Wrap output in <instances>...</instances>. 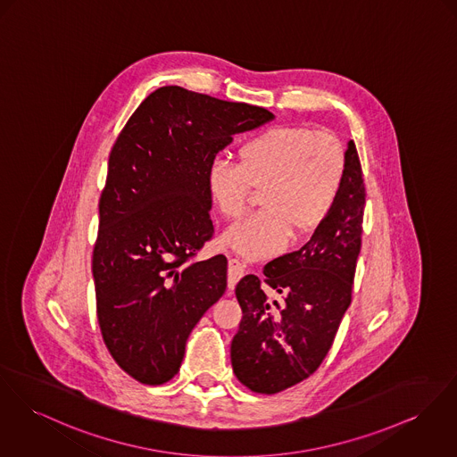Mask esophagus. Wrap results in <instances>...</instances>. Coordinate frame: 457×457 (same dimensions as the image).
Instances as JSON below:
<instances>
[{
  "instance_id": "1",
  "label": "esophagus",
  "mask_w": 457,
  "mask_h": 457,
  "mask_svg": "<svg viewBox=\"0 0 457 457\" xmlns=\"http://www.w3.org/2000/svg\"><path fill=\"white\" fill-rule=\"evenodd\" d=\"M244 271H245V266L238 259H229V264H228V287L229 288H235L237 281L244 277Z\"/></svg>"
}]
</instances>
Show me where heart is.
<instances>
[{
    "label": "heart",
    "instance_id": "heart-1",
    "mask_svg": "<svg viewBox=\"0 0 457 457\" xmlns=\"http://www.w3.org/2000/svg\"><path fill=\"white\" fill-rule=\"evenodd\" d=\"M345 177L346 153L336 136L280 125L246 139L238 165L213 160L205 186L212 205L228 220L245 213L250 189H262V212L222 235L244 259L259 261L316 233L334 211Z\"/></svg>",
    "mask_w": 457,
    "mask_h": 457
}]
</instances>
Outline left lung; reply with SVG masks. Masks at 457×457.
Returning a JSON list of instances; mask_svg holds the SVG:
<instances>
[{
    "mask_svg": "<svg viewBox=\"0 0 457 457\" xmlns=\"http://www.w3.org/2000/svg\"><path fill=\"white\" fill-rule=\"evenodd\" d=\"M354 142L346 149L341 196L310 242L264 268V285L246 275L237 285L244 312L231 341L242 385L273 395L308 379L330 350L352 304L361 248L365 186Z\"/></svg>",
    "mask_w": 457,
    "mask_h": 457,
    "instance_id": "left-lung-1",
    "label": "left lung"
}]
</instances>
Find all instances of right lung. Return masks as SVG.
Listing matches in <instances>:
<instances>
[{"label":"right lung","instance_id":"right-lung-1","mask_svg":"<svg viewBox=\"0 0 457 457\" xmlns=\"http://www.w3.org/2000/svg\"><path fill=\"white\" fill-rule=\"evenodd\" d=\"M273 118L162 87L111 149L92 257L97 320L114 361L142 385L176 376L191 330L226 292L228 259L195 261L213 235L209 165L235 134Z\"/></svg>","mask_w":457,"mask_h":457}]
</instances>
